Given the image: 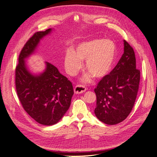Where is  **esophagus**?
Here are the masks:
<instances>
[{"instance_id": "obj_1", "label": "esophagus", "mask_w": 157, "mask_h": 157, "mask_svg": "<svg viewBox=\"0 0 157 157\" xmlns=\"http://www.w3.org/2000/svg\"><path fill=\"white\" fill-rule=\"evenodd\" d=\"M86 90V88L82 85H77L74 88V92L76 94L84 93Z\"/></svg>"}]
</instances>
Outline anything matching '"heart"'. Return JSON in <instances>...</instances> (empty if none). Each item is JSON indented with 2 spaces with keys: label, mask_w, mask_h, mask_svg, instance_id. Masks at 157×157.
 <instances>
[{
  "label": "heart",
  "mask_w": 157,
  "mask_h": 157,
  "mask_svg": "<svg viewBox=\"0 0 157 157\" xmlns=\"http://www.w3.org/2000/svg\"><path fill=\"white\" fill-rule=\"evenodd\" d=\"M116 53V44L110 39H95L82 42L74 50L66 51L64 58L66 71L71 76L76 75L82 68V61L85 60L84 67L88 73L83 76L82 81L91 82L93 77L102 78L111 71Z\"/></svg>",
  "instance_id": "1"
}]
</instances>
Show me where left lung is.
Instances as JSON below:
<instances>
[{
	"mask_svg": "<svg viewBox=\"0 0 157 157\" xmlns=\"http://www.w3.org/2000/svg\"><path fill=\"white\" fill-rule=\"evenodd\" d=\"M124 54L109 75L95 88L96 107L94 113L106 124H117L126 119L134 107L140 80L132 46L124 40Z\"/></svg>",
	"mask_w": 157,
	"mask_h": 157,
	"instance_id": "left-lung-1",
	"label": "left lung"
}]
</instances>
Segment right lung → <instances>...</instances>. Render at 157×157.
<instances>
[{
	"label": "right lung",
	"instance_id": "1",
	"mask_svg": "<svg viewBox=\"0 0 157 157\" xmlns=\"http://www.w3.org/2000/svg\"><path fill=\"white\" fill-rule=\"evenodd\" d=\"M53 30L35 33L21 50L16 69L17 94L23 109L36 122L45 126L56 124L63 118L74 94L72 83L54 65L45 62L44 70L35 73L26 63L40 40Z\"/></svg>",
	"mask_w": 157,
	"mask_h": 157
}]
</instances>
